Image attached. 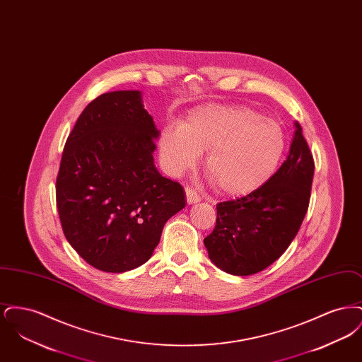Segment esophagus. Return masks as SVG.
<instances>
[{"mask_svg":"<svg viewBox=\"0 0 362 362\" xmlns=\"http://www.w3.org/2000/svg\"><path fill=\"white\" fill-rule=\"evenodd\" d=\"M186 197H187V202H189V205L191 204H197V202L201 201V197L194 189H189V187H186Z\"/></svg>","mask_w":362,"mask_h":362,"instance_id":"esophagus-1","label":"esophagus"}]
</instances>
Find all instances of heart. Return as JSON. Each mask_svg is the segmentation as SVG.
I'll return each mask as SVG.
<instances>
[{
  "instance_id": "1",
  "label": "heart",
  "mask_w": 362,
  "mask_h": 362,
  "mask_svg": "<svg viewBox=\"0 0 362 362\" xmlns=\"http://www.w3.org/2000/svg\"><path fill=\"white\" fill-rule=\"evenodd\" d=\"M285 148L282 126L247 105L195 108L160 138V155L170 173L192 168L199 155L207 153L206 175L228 197H244L269 182Z\"/></svg>"
}]
</instances>
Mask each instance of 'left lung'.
Listing matches in <instances>:
<instances>
[{"label": "left lung", "mask_w": 362, "mask_h": 362, "mask_svg": "<svg viewBox=\"0 0 362 362\" xmlns=\"http://www.w3.org/2000/svg\"><path fill=\"white\" fill-rule=\"evenodd\" d=\"M313 171V156L296 123L291 152L270 180L217 204L216 226L204 240L210 260L233 276H251L274 263L307 214Z\"/></svg>", "instance_id": "obj_1"}]
</instances>
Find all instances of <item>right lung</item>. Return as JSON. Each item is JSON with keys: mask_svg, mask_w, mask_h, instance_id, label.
Listing matches in <instances>:
<instances>
[{"mask_svg": "<svg viewBox=\"0 0 362 362\" xmlns=\"http://www.w3.org/2000/svg\"><path fill=\"white\" fill-rule=\"evenodd\" d=\"M158 137L139 90L88 104L66 139L55 197L66 240L90 266L123 273L152 257L185 189L156 170Z\"/></svg>", "mask_w": 362, "mask_h": 362, "instance_id": "1", "label": "right lung"}]
</instances>
